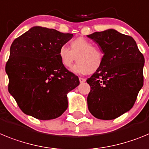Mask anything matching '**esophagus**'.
<instances>
[{
    "label": "esophagus",
    "mask_w": 149,
    "mask_h": 149,
    "mask_svg": "<svg viewBox=\"0 0 149 149\" xmlns=\"http://www.w3.org/2000/svg\"><path fill=\"white\" fill-rule=\"evenodd\" d=\"M79 79L80 83H83V82H85V79L82 78V77H79Z\"/></svg>",
    "instance_id": "34e87169"
}]
</instances>
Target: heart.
I'll return each instance as SVG.
<instances>
[{"mask_svg":"<svg viewBox=\"0 0 149 149\" xmlns=\"http://www.w3.org/2000/svg\"><path fill=\"white\" fill-rule=\"evenodd\" d=\"M59 60L64 67L71 68L76 74H88L100 69L103 64V53L98 47L83 37H78L70 42V49L66 46H61L58 52Z\"/></svg>","mask_w":149,"mask_h":149,"instance_id":"b5f03b06","label":"heart"}]
</instances>
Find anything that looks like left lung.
Segmentation results:
<instances>
[{
  "label": "left lung",
  "instance_id": "obj_1",
  "mask_svg": "<svg viewBox=\"0 0 149 149\" xmlns=\"http://www.w3.org/2000/svg\"><path fill=\"white\" fill-rule=\"evenodd\" d=\"M87 37L104 57L101 68L87 79L88 108L97 118L115 119L133 107L143 86L144 57L133 37L112 28Z\"/></svg>",
  "mask_w": 149,
  "mask_h": 149
}]
</instances>
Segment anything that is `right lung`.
I'll use <instances>...</instances> for the list:
<instances>
[{
  "label": "right lung",
  "mask_w": 149,
  "mask_h": 149,
  "mask_svg": "<svg viewBox=\"0 0 149 149\" xmlns=\"http://www.w3.org/2000/svg\"><path fill=\"white\" fill-rule=\"evenodd\" d=\"M73 37L33 26L13 42L6 65L8 89L24 114L50 120L66 111L67 94L79 80L62 65L58 52Z\"/></svg>",
  "instance_id": "right-lung-1"
}]
</instances>
